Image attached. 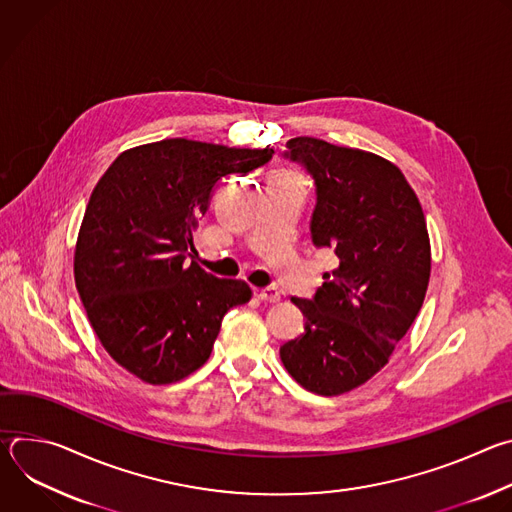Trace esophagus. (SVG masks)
Listing matches in <instances>:
<instances>
[{"mask_svg":"<svg viewBox=\"0 0 512 512\" xmlns=\"http://www.w3.org/2000/svg\"><path fill=\"white\" fill-rule=\"evenodd\" d=\"M255 296L261 300V302H267V304H275L279 302V291L275 287H263V289H255Z\"/></svg>","mask_w":512,"mask_h":512,"instance_id":"obj_1","label":"esophagus"}]
</instances>
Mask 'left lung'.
<instances>
[{
    "mask_svg": "<svg viewBox=\"0 0 512 512\" xmlns=\"http://www.w3.org/2000/svg\"><path fill=\"white\" fill-rule=\"evenodd\" d=\"M316 184L312 241L338 257L312 300L291 298L304 334L279 348L304 389L332 397L377 375L417 318L431 271L421 204L401 170L371 152L294 137L283 154Z\"/></svg>",
    "mask_w": 512,
    "mask_h": 512,
    "instance_id": "1",
    "label": "left lung"
}]
</instances>
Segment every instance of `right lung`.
<instances>
[{
  "instance_id": "add662e5",
  "label": "right lung",
  "mask_w": 512,
  "mask_h": 512,
  "mask_svg": "<svg viewBox=\"0 0 512 512\" xmlns=\"http://www.w3.org/2000/svg\"><path fill=\"white\" fill-rule=\"evenodd\" d=\"M271 156L176 137L123 152L97 182L75 281L97 338L137 379L170 385L200 369L223 316L251 300L245 281L218 279L186 259L218 180Z\"/></svg>"
}]
</instances>
